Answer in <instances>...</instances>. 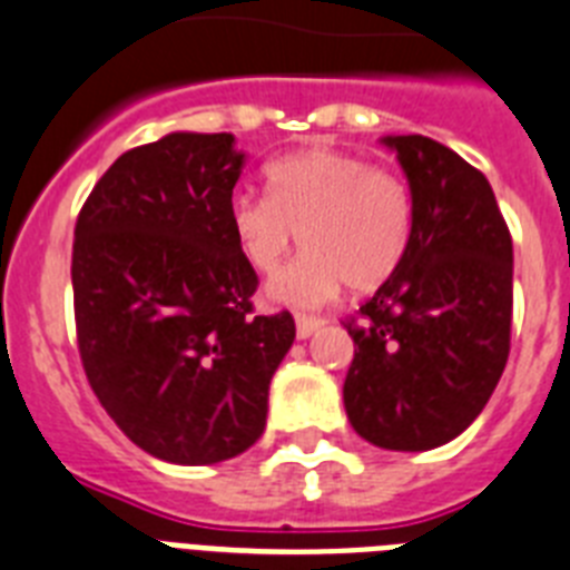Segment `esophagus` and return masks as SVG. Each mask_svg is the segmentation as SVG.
Here are the masks:
<instances>
[{
    "mask_svg": "<svg viewBox=\"0 0 570 570\" xmlns=\"http://www.w3.org/2000/svg\"><path fill=\"white\" fill-rule=\"evenodd\" d=\"M322 325H325V322L316 316H295V333H298V340H309Z\"/></svg>",
    "mask_w": 570,
    "mask_h": 570,
    "instance_id": "obj_1",
    "label": "esophagus"
}]
</instances>
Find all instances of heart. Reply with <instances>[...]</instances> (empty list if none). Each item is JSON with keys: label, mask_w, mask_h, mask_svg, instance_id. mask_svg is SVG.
Wrapping results in <instances>:
<instances>
[{"label": "heart", "mask_w": 570, "mask_h": 570, "mask_svg": "<svg viewBox=\"0 0 570 570\" xmlns=\"http://www.w3.org/2000/svg\"><path fill=\"white\" fill-rule=\"evenodd\" d=\"M269 196L237 193L228 222L239 252L263 275L298 243L301 261L269 284V298L295 307L325 304L342 286H381L413 237V198L390 169L340 149L286 155L266 169Z\"/></svg>", "instance_id": "heart-1"}]
</instances>
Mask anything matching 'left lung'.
I'll return each mask as SVG.
<instances>
[{
  "label": "left lung",
  "mask_w": 570,
  "mask_h": 570,
  "mask_svg": "<svg viewBox=\"0 0 570 570\" xmlns=\"http://www.w3.org/2000/svg\"><path fill=\"white\" fill-rule=\"evenodd\" d=\"M413 198L404 261L351 322V428L430 451L483 413L510 357L512 237L483 173L421 134L383 137Z\"/></svg>",
  "instance_id": "8db88e82"
}]
</instances>
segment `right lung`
<instances>
[{
	"mask_svg": "<svg viewBox=\"0 0 570 570\" xmlns=\"http://www.w3.org/2000/svg\"><path fill=\"white\" fill-rule=\"evenodd\" d=\"M234 134L173 131L125 151L76 222L72 295L92 392L134 445L175 465L263 436L289 313L254 316L257 275L230 234Z\"/></svg>",
	"mask_w": 570,
	"mask_h": 570,
	"instance_id": "right-lung-1",
	"label": "right lung"
}]
</instances>
